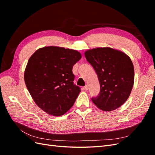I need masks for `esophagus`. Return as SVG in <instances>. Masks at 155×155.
Masks as SVG:
<instances>
[{
  "mask_svg": "<svg viewBox=\"0 0 155 155\" xmlns=\"http://www.w3.org/2000/svg\"><path fill=\"white\" fill-rule=\"evenodd\" d=\"M85 91H88V85H85Z\"/></svg>",
  "mask_w": 155,
  "mask_h": 155,
  "instance_id": "34e87169",
  "label": "esophagus"
}]
</instances>
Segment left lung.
I'll use <instances>...</instances> for the list:
<instances>
[{"label":"left lung","instance_id":"1","mask_svg":"<svg viewBox=\"0 0 155 155\" xmlns=\"http://www.w3.org/2000/svg\"><path fill=\"white\" fill-rule=\"evenodd\" d=\"M85 56L97 75L100 95L92 100L100 109L111 111L128 99L134 85V69L125 53L110 47L89 49Z\"/></svg>","mask_w":155,"mask_h":155}]
</instances>
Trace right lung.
<instances>
[{
    "label": "right lung",
    "mask_w": 155,
    "mask_h": 155,
    "mask_svg": "<svg viewBox=\"0 0 155 155\" xmlns=\"http://www.w3.org/2000/svg\"><path fill=\"white\" fill-rule=\"evenodd\" d=\"M81 58L76 50L50 46L37 50L28 59L24 73L26 86L46 113L60 116L73 106L81 91L73 83L72 67Z\"/></svg>",
    "instance_id": "1"
}]
</instances>
